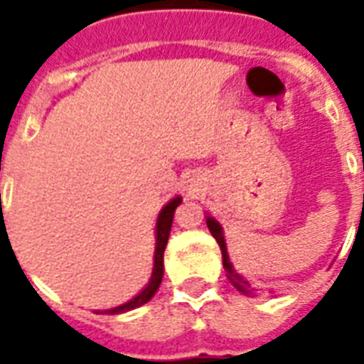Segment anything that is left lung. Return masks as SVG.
<instances>
[{
	"instance_id": "1",
	"label": "left lung",
	"mask_w": 364,
	"mask_h": 364,
	"mask_svg": "<svg viewBox=\"0 0 364 364\" xmlns=\"http://www.w3.org/2000/svg\"><path fill=\"white\" fill-rule=\"evenodd\" d=\"M208 228H210V232H211V236H213V238L217 240V243H219V247H221V253H223V264H225V268H227V272H228V279H230V282L234 283V285H236V287L240 289V291H242V293H249L247 289L243 287V285H247V283L245 282H242V277L238 276V274H236V272L232 270V264H230V262H228V253H227V243H225V236H223V228H221V225H219V223L215 221V219H213V217H208Z\"/></svg>"
}]
</instances>
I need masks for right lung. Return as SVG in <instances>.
Listing matches in <instances>:
<instances>
[{"label":"right lung","instance_id":"right-lung-1","mask_svg":"<svg viewBox=\"0 0 364 364\" xmlns=\"http://www.w3.org/2000/svg\"><path fill=\"white\" fill-rule=\"evenodd\" d=\"M181 204V198L177 196L171 202H168L164 210L160 211L159 221H156V249H154V266H153V276H151V282L141 293L137 294L136 299H132L130 302L119 306V308H113L109 310L111 314H121V311L134 310L137 306L145 304L149 300L153 299L156 289H159L160 282H162V276H164V249L166 243H168V238H170V230H171V223H173V213H176V208Z\"/></svg>","mask_w":364,"mask_h":364}]
</instances>
